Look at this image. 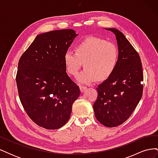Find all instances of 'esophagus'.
I'll list each match as a JSON object with an SVG mask.
<instances>
[{
	"label": "esophagus",
	"mask_w": 158,
	"mask_h": 158,
	"mask_svg": "<svg viewBox=\"0 0 158 158\" xmlns=\"http://www.w3.org/2000/svg\"><path fill=\"white\" fill-rule=\"evenodd\" d=\"M86 89H87V87H85V86H82V85H80V90L81 92H84Z\"/></svg>",
	"instance_id": "esophagus-1"
}]
</instances>
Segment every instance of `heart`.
I'll list each match as a JSON object with an SVG mask.
<instances>
[{
  "mask_svg": "<svg viewBox=\"0 0 158 158\" xmlns=\"http://www.w3.org/2000/svg\"><path fill=\"white\" fill-rule=\"evenodd\" d=\"M75 51L69 50L65 52L64 64L69 74L76 75L83 63L85 68L76 76L80 84H92L97 79L107 80L118 64L117 46L102 38L89 37L76 45Z\"/></svg>",
  "mask_w": 158,
  "mask_h": 158,
  "instance_id": "heart-1",
  "label": "heart"
}]
</instances>
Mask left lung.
<instances>
[{
	"label": "left lung",
	"instance_id": "1",
	"mask_svg": "<svg viewBox=\"0 0 158 158\" xmlns=\"http://www.w3.org/2000/svg\"><path fill=\"white\" fill-rule=\"evenodd\" d=\"M115 35L118 61L113 74L96 88L94 104L97 120L107 127L121 125L130 117L142 96L143 72L139 55L123 33L106 28Z\"/></svg>",
	"mask_w": 158,
	"mask_h": 158
}]
</instances>
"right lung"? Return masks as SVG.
I'll use <instances>...</instances> for the list:
<instances>
[{
    "mask_svg": "<svg viewBox=\"0 0 158 158\" xmlns=\"http://www.w3.org/2000/svg\"><path fill=\"white\" fill-rule=\"evenodd\" d=\"M77 35L72 29L37 35L19 60L16 84L20 102L31 120L44 128L64 126L80 94L64 60Z\"/></svg>",
    "mask_w": 158,
    "mask_h": 158,
    "instance_id": "add662e5",
    "label": "right lung"
}]
</instances>
